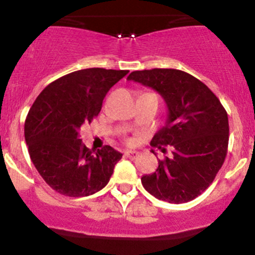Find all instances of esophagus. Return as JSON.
Instances as JSON below:
<instances>
[{
  "label": "esophagus",
  "mask_w": 255,
  "mask_h": 255,
  "mask_svg": "<svg viewBox=\"0 0 255 255\" xmlns=\"http://www.w3.org/2000/svg\"><path fill=\"white\" fill-rule=\"evenodd\" d=\"M125 155L127 156V158H129V159H135L138 155H139V153H138V151H135V150H126Z\"/></svg>",
  "instance_id": "obj_1"
}]
</instances>
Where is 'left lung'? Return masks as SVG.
<instances>
[{
	"instance_id": "left-lung-1",
	"label": "left lung",
	"mask_w": 255,
	"mask_h": 255,
	"mask_svg": "<svg viewBox=\"0 0 255 255\" xmlns=\"http://www.w3.org/2000/svg\"><path fill=\"white\" fill-rule=\"evenodd\" d=\"M127 80L155 90L168 107L165 126L150 144L171 145L173 155L158 160L156 170L142 176L144 189L170 204L196 199L212 184L227 155V112L204 82L185 71H133Z\"/></svg>"
}]
</instances>
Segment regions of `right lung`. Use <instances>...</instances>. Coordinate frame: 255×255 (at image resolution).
Here are the masks:
<instances>
[{"instance_id": "obj_1", "label": "right lung", "mask_w": 255, "mask_h": 255, "mask_svg": "<svg viewBox=\"0 0 255 255\" xmlns=\"http://www.w3.org/2000/svg\"><path fill=\"white\" fill-rule=\"evenodd\" d=\"M128 73L102 68L74 71L49 84L30 107L24 123L30 160L59 194L89 196L109 184L122 154L110 145L90 150L79 132L99 115L109 90Z\"/></svg>"}]
</instances>
